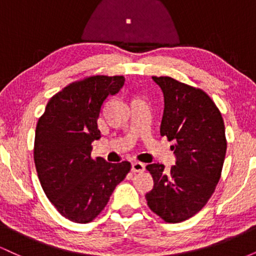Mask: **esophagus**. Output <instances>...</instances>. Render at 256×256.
Returning a JSON list of instances; mask_svg holds the SVG:
<instances>
[{
	"label": "esophagus",
	"mask_w": 256,
	"mask_h": 256,
	"mask_svg": "<svg viewBox=\"0 0 256 256\" xmlns=\"http://www.w3.org/2000/svg\"><path fill=\"white\" fill-rule=\"evenodd\" d=\"M144 170H146V166H144V164H142V162H134L131 166V171L134 173L143 172Z\"/></svg>",
	"instance_id": "34e87169"
}]
</instances>
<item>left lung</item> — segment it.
<instances>
[{
  "label": "left lung",
  "instance_id": "1",
  "mask_svg": "<svg viewBox=\"0 0 256 256\" xmlns=\"http://www.w3.org/2000/svg\"><path fill=\"white\" fill-rule=\"evenodd\" d=\"M161 88L165 108L160 134L173 140L176 165L146 167L154 179L146 192L149 208L166 222H180L200 212L213 195L226 154L222 113L204 90L171 77H152Z\"/></svg>",
  "mask_w": 256,
  "mask_h": 256
}]
</instances>
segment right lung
Segmentation results:
<instances>
[{
  "mask_svg": "<svg viewBox=\"0 0 256 256\" xmlns=\"http://www.w3.org/2000/svg\"><path fill=\"white\" fill-rule=\"evenodd\" d=\"M122 76H91L73 82L49 100L38 119L34 158L43 192L56 210L78 224L92 222L131 170L128 161L91 158L100 140L98 119L108 95L124 85Z\"/></svg>",
  "mask_w": 256,
  "mask_h": 256,
  "instance_id": "right-lung-1",
  "label": "right lung"
}]
</instances>
